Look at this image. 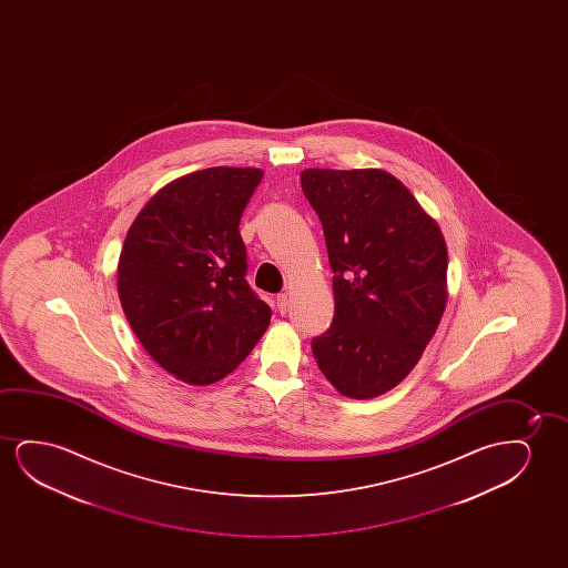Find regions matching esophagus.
I'll use <instances>...</instances> for the list:
<instances>
[{"mask_svg":"<svg viewBox=\"0 0 568 568\" xmlns=\"http://www.w3.org/2000/svg\"><path fill=\"white\" fill-rule=\"evenodd\" d=\"M275 306H277V311L281 314H285L288 311V296L285 293H281V295L275 296Z\"/></svg>","mask_w":568,"mask_h":568,"instance_id":"34e87169","label":"esophagus"}]
</instances>
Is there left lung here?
<instances>
[{"label":"left lung","instance_id":"obj_1","mask_svg":"<svg viewBox=\"0 0 568 568\" xmlns=\"http://www.w3.org/2000/svg\"><path fill=\"white\" fill-rule=\"evenodd\" d=\"M301 184L334 272V322L312 339L316 365L343 396H382L412 373L443 318V233L381 169H306Z\"/></svg>","mask_w":568,"mask_h":568}]
</instances>
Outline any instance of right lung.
Wrapping results in <instances>:
<instances>
[{
	"label": "right lung",
	"mask_w": 568,
	"mask_h": 568,
	"mask_svg": "<svg viewBox=\"0 0 568 568\" xmlns=\"http://www.w3.org/2000/svg\"><path fill=\"white\" fill-rule=\"evenodd\" d=\"M264 172L213 166L161 187L125 234L118 295L166 373L194 386L225 378L270 326L246 281L242 211Z\"/></svg>",
	"instance_id": "right-lung-1"
}]
</instances>
